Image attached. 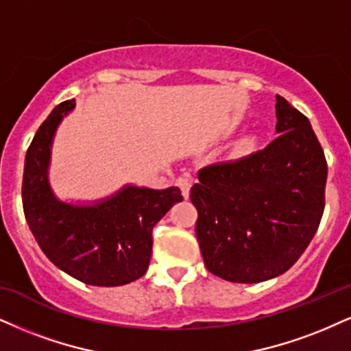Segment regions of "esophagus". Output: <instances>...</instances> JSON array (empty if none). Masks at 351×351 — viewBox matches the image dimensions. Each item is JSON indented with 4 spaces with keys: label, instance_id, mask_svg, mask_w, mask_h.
Segmentation results:
<instances>
[{
    "label": "esophagus",
    "instance_id": "obj_1",
    "mask_svg": "<svg viewBox=\"0 0 351 351\" xmlns=\"http://www.w3.org/2000/svg\"><path fill=\"white\" fill-rule=\"evenodd\" d=\"M176 184L179 185V189H180V192H182L184 198H189L190 187H192V179H190V176L189 174H184V176L177 177Z\"/></svg>",
    "mask_w": 351,
    "mask_h": 351
}]
</instances>
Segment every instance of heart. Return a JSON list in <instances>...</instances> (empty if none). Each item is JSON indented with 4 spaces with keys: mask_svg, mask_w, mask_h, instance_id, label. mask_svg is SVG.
<instances>
[{
    "mask_svg": "<svg viewBox=\"0 0 351 351\" xmlns=\"http://www.w3.org/2000/svg\"><path fill=\"white\" fill-rule=\"evenodd\" d=\"M258 145V135L255 133H249V135L242 136L237 140V143L234 145V153L236 156H245L254 153L255 148Z\"/></svg>",
    "mask_w": 351,
    "mask_h": 351,
    "instance_id": "1",
    "label": "heart"
}]
</instances>
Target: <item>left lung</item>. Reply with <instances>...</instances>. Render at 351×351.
Wrapping results in <instances>:
<instances>
[{"label":"left lung","mask_w":351,"mask_h":351,"mask_svg":"<svg viewBox=\"0 0 351 351\" xmlns=\"http://www.w3.org/2000/svg\"><path fill=\"white\" fill-rule=\"evenodd\" d=\"M278 138L265 149L198 172L190 200L211 274L261 283L295 265L324 213L327 162L308 117L275 96Z\"/></svg>","instance_id":"8db88e82"}]
</instances>
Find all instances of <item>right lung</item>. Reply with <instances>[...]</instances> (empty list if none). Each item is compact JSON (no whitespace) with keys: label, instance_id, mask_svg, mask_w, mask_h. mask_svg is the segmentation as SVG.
Instances as JSON below:
<instances>
[{"label":"right lung","instance_id":"add662e5","mask_svg":"<svg viewBox=\"0 0 351 351\" xmlns=\"http://www.w3.org/2000/svg\"><path fill=\"white\" fill-rule=\"evenodd\" d=\"M76 101L56 106L37 130L24 162L25 221L43 254L60 270L93 287H120L146 274L153 228L182 202L179 187L125 184L97 200H62L50 184L51 146Z\"/></svg>","mask_w":351,"mask_h":351}]
</instances>
